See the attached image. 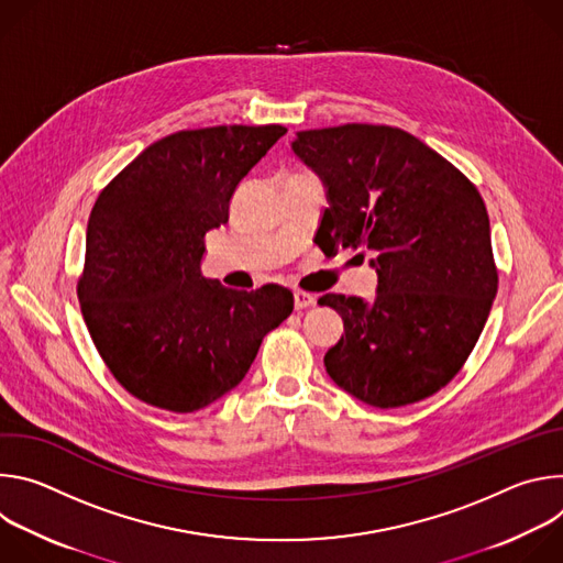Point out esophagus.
I'll return each instance as SVG.
<instances>
[{"label":"esophagus","mask_w":563,"mask_h":563,"mask_svg":"<svg viewBox=\"0 0 563 563\" xmlns=\"http://www.w3.org/2000/svg\"><path fill=\"white\" fill-rule=\"evenodd\" d=\"M313 302H316V296H313V294L302 291V289H296V291H294V305H296V309H307V307H311Z\"/></svg>","instance_id":"esophagus-1"}]
</instances>
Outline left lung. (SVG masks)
Here are the masks:
<instances>
[{
  "instance_id": "8db88e82",
  "label": "left lung",
  "mask_w": 563,
  "mask_h": 563,
  "mask_svg": "<svg viewBox=\"0 0 563 563\" xmlns=\"http://www.w3.org/2000/svg\"><path fill=\"white\" fill-rule=\"evenodd\" d=\"M291 148L328 187L318 247L376 254L369 302L318 298L345 325L325 354L328 374L383 410L437 394L467 361L497 296L484 198L443 155L396 126L300 131Z\"/></svg>"
}]
</instances>
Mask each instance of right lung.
<instances>
[{
	"instance_id": "1",
	"label": "right lung",
	"mask_w": 563,
	"mask_h": 563,
	"mask_svg": "<svg viewBox=\"0 0 563 563\" xmlns=\"http://www.w3.org/2000/svg\"><path fill=\"white\" fill-rule=\"evenodd\" d=\"M287 133L280 124L207 126L146 146L98 196L77 298L96 350L144 404L207 408L245 378L267 332L294 309L280 285L235 291L205 278V235Z\"/></svg>"
}]
</instances>
